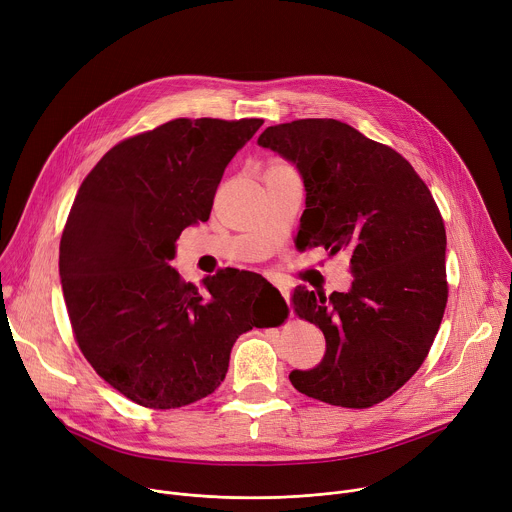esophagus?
I'll return each instance as SVG.
<instances>
[{
    "label": "esophagus",
    "instance_id": "34e87169",
    "mask_svg": "<svg viewBox=\"0 0 512 512\" xmlns=\"http://www.w3.org/2000/svg\"><path fill=\"white\" fill-rule=\"evenodd\" d=\"M279 287V291H281V296L285 298V302L289 304V300H291V289L287 287V285H277Z\"/></svg>",
    "mask_w": 512,
    "mask_h": 512
}]
</instances>
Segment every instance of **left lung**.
Listing matches in <instances>:
<instances>
[{
  "mask_svg": "<svg viewBox=\"0 0 512 512\" xmlns=\"http://www.w3.org/2000/svg\"><path fill=\"white\" fill-rule=\"evenodd\" d=\"M257 143L304 178L306 245L346 251L354 277L348 294L296 287L294 310L324 332L326 354L289 381L330 405L373 407L417 373L440 330L448 302L440 208L401 154L348 123H279Z\"/></svg>",
  "mask_w": 512,
  "mask_h": 512,
  "instance_id": "obj_1",
  "label": "left lung"
}]
</instances>
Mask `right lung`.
<instances>
[{
    "label": "right lung",
    "mask_w": 512,
    "mask_h": 512,
    "mask_svg": "<svg viewBox=\"0 0 512 512\" xmlns=\"http://www.w3.org/2000/svg\"><path fill=\"white\" fill-rule=\"evenodd\" d=\"M261 125L180 117L127 137L72 202L58 259L72 334L97 375L141 407L210 395L235 340L287 318L285 300L257 273L227 267L200 291L168 265L180 233L208 221L227 164ZM257 286L270 304L259 313Z\"/></svg>",
    "instance_id": "obj_1"
}]
</instances>
